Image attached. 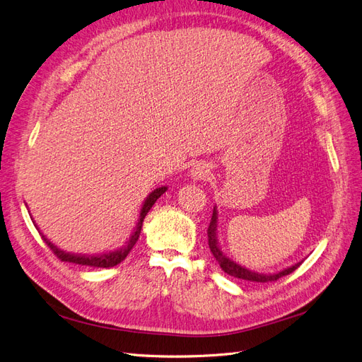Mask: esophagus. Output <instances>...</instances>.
<instances>
[{"label":"esophagus","instance_id":"esophagus-1","mask_svg":"<svg viewBox=\"0 0 362 362\" xmlns=\"http://www.w3.org/2000/svg\"><path fill=\"white\" fill-rule=\"evenodd\" d=\"M210 173H211L210 166H208V164L204 163V161H199V163L193 164V168L190 169V175H192V178H193L194 181L206 180L208 177H210Z\"/></svg>","mask_w":362,"mask_h":362}]
</instances>
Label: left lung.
Instances as JSON below:
<instances>
[{
    "instance_id": "8db88e82",
    "label": "left lung",
    "mask_w": 362,
    "mask_h": 362,
    "mask_svg": "<svg viewBox=\"0 0 362 362\" xmlns=\"http://www.w3.org/2000/svg\"><path fill=\"white\" fill-rule=\"evenodd\" d=\"M217 228H218V214H217V206L214 205V210H213V216H211V222L210 226H208V246H210L211 254L214 255L216 261L221 264L222 270L228 275H231L234 278L238 279H245V281H250V282H269V281H278L282 276H287L290 275L291 272H294L298 269L303 261L296 262V264L284 269L281 272L276 273H259L255 270H250L242 264H238L237 261L229 258L225 252L222 250L221 245H218V238H217Z\"/></svg>"
}]
</instances>
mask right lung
I'll use <instances>...</instances> for the list:
<instances>
[{"label":"right lung","mask_w":362,"mask_h":362,"mask_svg":"<svg viewBox=\"0 0 362 362\" xmlns=\"http://www.w3.org/2000/svg\"><path fill=\"white\" fill-rule=\"evenodd\" d=\"M168 190L166 185H163V187H157L156 190H152L148 198L145 199L144 205H141L140 208V214H139V218H137V225L136 228L133 229V233H131L129 238L125 242V245L120 247V249H116V250H112V252H104V254H96V255H87V254H71V252H64L62 250L60 247H57L56 245H54L52 242H49V240L43 235L42 233V238L43 242H45L49 249L56 254L62 261H66V262H75V264H81V266H90V267H115L117 266L120 261H124L127 258V255L129 254V250L134 247V245L137 243L139 240V235H140V231H141V225H144V218L145 216L149 213V210L152 208V205L156 204V201L160 198V196ZM35 223V222H33ZM37 228V225H36ZM39 229V228H37Z\"/></svg>","instance_id":"obj_1"}]
</instances>
